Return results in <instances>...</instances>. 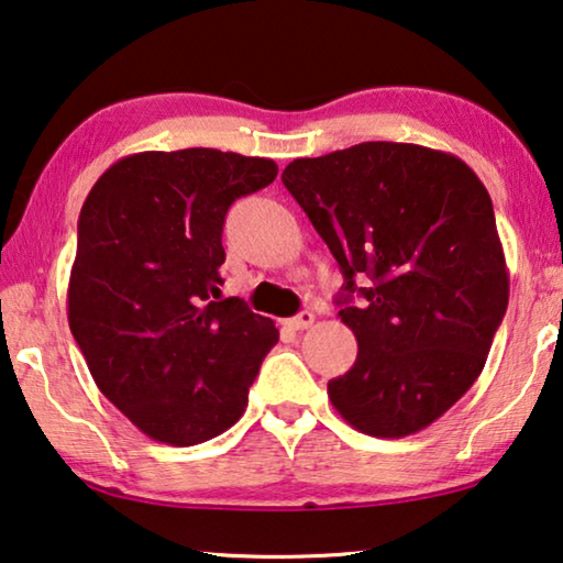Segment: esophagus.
<instances>
[{
	"mask_svg": "<svg viewBox=\"0 0 563 563\" xmlns=\"http://www.w3.org/2000/svg\"><path fill=\"white\" fill-rule=\"evenodd\" d=\"M289 330H307L314 324V314L312 312H299L297 317H289V320H284Z\"/></svg>",
	"mask_w": 563,
	"mask_h": 563,
	"instance_id": "esophagus-1",
	"label": "esophagus"
}]
</instances>
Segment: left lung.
I'll use <instances>...</instances> for the list:
<instances>
[{
    "instance_id": "obj_1",
    "label": "left lung",
    "mask_w": 563,
    "mask_h": 563,
    "mask_svg": "<svg viewBox=\"0 0 563 563\" xmlns=\"http://www.w3.org/2000/svg\"><path fill=\"white\" fill-rule=\"evenodd\" d=\"M363 307L338 317L357 357L328 396L350 427L401 439L434 423L485 368L510 276L493 200L450 152L363 142L282 173Z\"/></svg>"
}]
</instances>
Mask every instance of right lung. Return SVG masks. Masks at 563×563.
Segmentation results:
<instances>
[{"mask_svg": "<svg viewBox=\"0 0 563 563\" xmlns=\"http://www.w3.org/2000/svg\"><path fill=\"white\" fill-rule=\"evenodd\" d=\"M276 173L274 159L208 146L136 152L80 208L70 332L101 394L154 442L231 429L279 340L274 320L218 297L228 208Z\"/></svg>", "mask_w": 563, "mask_h": 563, "instance_id": "right-lung-1", "label": "right lung"}]
</instances>
